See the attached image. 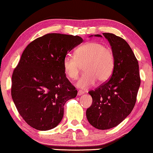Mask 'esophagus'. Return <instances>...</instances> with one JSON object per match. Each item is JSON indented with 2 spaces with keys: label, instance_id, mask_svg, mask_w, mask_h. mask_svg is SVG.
<instances>
[{
  "label": "esophagus",
  "instance_id": "34e87169",
  "mask_svg": "<svg viewBox=\"0 0 153 153\" xmlns=\"http://www.w3.org/2000/svg\"><path fill=\"white\" fill-rule=\"evenodd\" d=\"M84 91H81V90H79V91H78V95L81 96V95H82V94H84Z\"/></svg>",
  "mask_w": 153,
  "mask_h": 153
}]
</instances>
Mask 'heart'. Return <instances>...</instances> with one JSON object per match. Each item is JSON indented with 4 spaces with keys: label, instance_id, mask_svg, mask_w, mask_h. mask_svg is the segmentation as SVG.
<instances>
[{
    "label": "heart",
    "instance_id": "heart-1",
    "mask_svg": "<svg viewBox=\"0 0 153 153\" xmlns=\"http://www.w3.org/2000/svg\"><path fill=\"white\" fill-rule=\"evenodd\" d=\"M82 66L85 72L76 83L79 88H87L94 85L97 80L106 82L114 69V51L101 42H90L77 49L75 56L67 54L64 59V71L70 79L78 78Z\"/></svg>",
    "mask_w": 153,
    "mask_h": 153
}]
</instances>
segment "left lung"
<instances>
[{
	"label": "left lung",
	"mask_w": 153,
	"mask_h": 153,
	"mask_svg": "<svg viewBox=\"0 0 153 153\" xmlns=\"http://www.w3.org/2000/svg\"><path fill=\"white\" fill-rule=\"evenodd\" d=\"M103 35L114 52L115 67L110 79L88 91L93 101L86 112L89 123L99 130L118 126L131 114L140 85L138 62L129 45L114 34Z\"/></svg>",
	"instance_id": "8db88e82"
}]
</instances>
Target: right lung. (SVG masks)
<instances>
[{
    "mask_svg": "<svg viewBox=\"0 0 153 153\" xmlns=\"http://www.w3.org/2000/svg\"><path fill=\"white\" fill-rule=\"evenodd\" d=\"M82 42L76 35L49 33L31 42L22 52L12 75L11 96L19 114L33 128H55L63 118L65 103L76 97L63 61Z\"/></svg>",
    "mask_w": 153,
    "mask_h": 153,
    "instance_id": "1",
    "label": "right lung"
}]
</instances>
